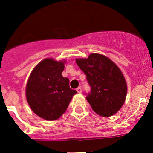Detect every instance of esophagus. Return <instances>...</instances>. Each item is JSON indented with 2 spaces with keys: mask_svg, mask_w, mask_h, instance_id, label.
I'll return each instance as SVG.
<instances>
[{
  "mask_svg": "<svg viewBox=\"0 0 153 153\" xmlns=\"http://www.w3.org/2000/svg\"><path fill=\"white\" fill-rule=\"evenodd\" d=\"M76 90H77V92H78V93H81V88L80 87V86L79 87L77 88Z\"/></svg>",
  "mask_w": 153,
  "mask_h": 153,
  "instance_id": "1",
  "label": "esophagus"
}]
</instances>
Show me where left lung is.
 Returning <instances> with one entry per match:
<instances>
[{
    "label": "left lung",
    "mask_w": 153,
    "mask_h": 153,
    "mask_svg": "<svg viewBox=\"0 0 153 153\" xmlns=\"http://www.w3.org/2000/svg\"><path fill=\"white\" fill-rule=\"evenodd\" d=\"M91 86L86 100L99 115L109 117L116 113L126 99L127 86L121 69L109 58L92 53L87 58H77Z\"/></svg>",
    "instance_id": "left-lung-1"
}]
</instances>
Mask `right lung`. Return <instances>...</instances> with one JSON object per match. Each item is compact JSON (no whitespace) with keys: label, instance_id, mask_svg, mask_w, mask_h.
<instances>
[{"label":"right lung","instance_id":"obj_1","mask_svg":"<svg viewBox=\"0 0 153 153\" xmlns=\"http://www.w3.org/2000/svg\"><path fill=\"white\" fill-rule=\"evenodd\" d=\"M65 61L46 58L31 72L26 86V97L32 110L47 121L59 118L67 110L77 91L69 87L62 76Z\"/></svg>","mask_w":153,"mask_h":153}]
</instances>
